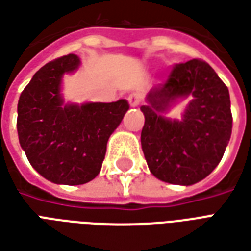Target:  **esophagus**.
Instances as JSON below:
<instances>
[{
    "instance_id": "esophagus-1",
    "label": "esophagus",
    "mask_w": 251,
    "mask_h": 251,
    "mask_svg": "<svg viewBox=\"0 0 251 251\" xmlns=\"http://www.w3.org/2000/svg\"><path fill=\"white\" fill-rule=\"evenodd\" d=\"M127 100L130 103L131 107H136L138 104L141 103L142 100V95L140 93H131L129 97H127Z\"/></svg>"
}]
</instances>
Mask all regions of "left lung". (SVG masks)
I'll return each instance as SVG.
<instances>
[{
    "label": "left lung",
    "mask_w": 251,
    "mask_h": 251,
    "mask_svg": "<svg viewBox=\"0 0 251 251\" xmlns=\"http://www.w3.org/2000/svg\"><path fill=\"white\" fill-rule=\"evenodd\" d=\"M191 98L180 120L163 115L181 99ZM141 111L142 152L158 180L192 185L221 163L231 137L230 94L210 64L199 59L174 67L164 84L147 94Z\"/></svg>",
    "instance_id": "left-lung-1"
}]
</instances>
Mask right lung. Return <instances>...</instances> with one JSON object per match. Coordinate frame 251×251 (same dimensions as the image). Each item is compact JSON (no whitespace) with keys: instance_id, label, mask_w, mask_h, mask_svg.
<instances>
[{"instance_id":"1","label":"right lung","mask_w":251,"mask_h":251,"mask_svg":"<svg viewBox=\"0 0 251 251\" xmlns=\"http://www.w3.org/2000/svg\"><path fill=\"white\" fill-rule=\"evenodd\" d=\"M79 66L74 53L47 63L24 88L17 106L20 145L30 165L55 184H86L97 177L109 137L129 110L126 99L64 103L63 76Z\"/></svg>"}]
</instances>
